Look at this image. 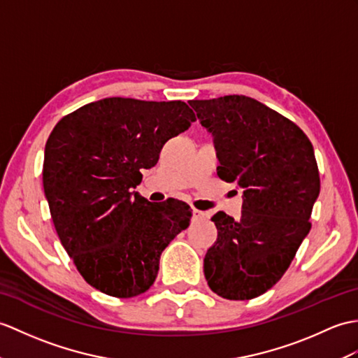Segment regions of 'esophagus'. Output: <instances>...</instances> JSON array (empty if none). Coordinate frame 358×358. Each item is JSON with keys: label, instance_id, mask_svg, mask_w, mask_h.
Instances as JSON below:
<instances>
[{"label": "esophagus", "instance_id": "34e87169", "mask_svg": "<svg viewBox=\"0 0 358 358\" xmlns=\"http://www.w3.org/2000/svg\"><path fill=\"white\" fill-rule=\"evenodd\" d=\"M204 218H206L204 212H201V210H196V209H194V210H192V221H203Z\"/></svg>", "mask_w": 358, "mask_h": 358}]
</instances>
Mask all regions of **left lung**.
<instances>
[{"label": "left lung", "mask_w": 358, "mask_h": 358, "mask_svg": "<svg viewBox=\"0 0 358 358\" xmlns=\"http://www.w3.org/2000/svg\"><path fill=\"white\" fill-rule=\"evenodd\" d=\"M213 137L218 177L243 190L235 220L218 212L204 256L213 293L230 301L264 294L284 276L311 229L320 178L311 141L284 115L247 96L190 101Z\"/></svg>", "instance_id": "obj_1"}]
</instances>
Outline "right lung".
Segmentation results:
<instances>
[{
    "label": "right lung",
    "mask_w": 358,
    "mask_h": 358,
    "mask_svg": "<svg viewBox=\"0 0 358 358\" xmlns=\"http://www.w3.org/2000/svg\"><path fill=\"white\" fill-rule=\"evenodd\" d=\"M192 122L181 101L108 97L65 115L50 134L43 168L50 213L66 253L99 292L145 293L163 250L187 229L186 203L155 204L134 189L140 171L155 166L166 141Z\"/></svg>",
    "instance_id": "obj_1"
}]
</instances>
